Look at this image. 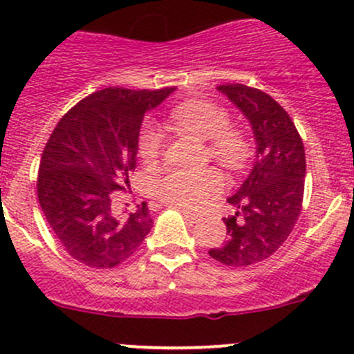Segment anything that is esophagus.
<instances>
[{"label": "esophagus", "mask_w": 354, "mask_h": 354, "mask_svg": "<svg viewBox=\"0 0 354 354\" xmlns=\"http://www.w3.org/2000/svg\"><path fill=\"white\" fill-rule=\"evenodd\" d=\"M182 214H184V218L187 219L189 223H199L203 221V216L201 214H192V212H187V211H180Z\"/></svg>", "instance_id": "34e87169"}]
</instances>
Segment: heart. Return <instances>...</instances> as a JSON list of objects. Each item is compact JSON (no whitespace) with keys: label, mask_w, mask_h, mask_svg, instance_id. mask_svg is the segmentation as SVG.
I'll return each instance as SVG.
<instances>
[{"label":"heart","mask_w":354,"mask_h":354,"mask_svg":"<svg viewBox=\"0 0 354 354\" xmlns=\"http://www.w3.org/2000/svg\"><path fill=\"white\" fill-rule=\"evenodd\" d=\"M172 121L180 130L191 133L203 142H209V155L231 170L246 165L250 145L245 135L227 127L230 118L223 108L209 101H185L170 113ZM162 133L153 124L143 127L140 133V153L143 160L153 163L160 155ZM224 177L218 170H178L162 177L155 184V196L170 206L182 209H199L212 197L221 194Z\"/></svg>","instance_id":"heart-1"}]
</instances>
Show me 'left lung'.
I'll list each match as a JSON object with an SVG mask.
<instances>
[{
  "label": "left lung",
  "instance_id": "8db88e82",
  "mask_svg": "<svg viewBox=\"0 0 354 354\" xmlns=\"http://www.w3.org/2000/svg\"><path fill=\"white\" fill-rule=\"evenodd\" d=\"M218 91L248 120L257 148L252 170L227 197L236 211L223 219L226 241L209 254L227 267H248L272 257L294 230L302 209L306 151L290 116L268 94L243 84Z\"/></svg>",
  "mask_w": 354,
  "mask_h": 354
}]
</instances>
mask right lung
<instances>
[{"label": "right lung", "instance_id": "right-lung-1", "mask_svg": "<svg viewBox=\"0 0 354 354\" xmlns=\"http://www.w3.org/2000/svg\"><path fill=\"white\" fill-rule=\"evenodd\" d=\"M174 91L106 87L77 102L48 138L37 182L39 203L74 260L113 268L150 233L147 203L127 212L118 207L116 191L130 189L143 118Z\"/></svg>", "mask_w": 354, "mask_h": 354}]
</instances>
